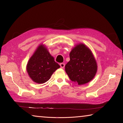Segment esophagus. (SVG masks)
I'll use <instances>...</instances> for the list:
<instances>
[{
	"label": "esophagus",
	"mask_w": 123,
	"mask_h": 123,
	"mask_svg": "<svg viewBox=\"0 0 123 123\" xmlns=\"http://www.w3.org/2000/svg\"><path fill=\"white\" fill-rule=\"evenodd\" d=\"M65 64H64V63H61L60 64L61 68H64L65 67Z\"/></svg>",
	"instance_id": "34e87169"
}]
</instances>
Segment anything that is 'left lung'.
<instances>
[{
  "instance_id": "8db88e82",
  "label": "left lung",
  "mask_w": 123,
  "mask_h": 123,
  "mask_svg": "<svg viewBox=\"0 0 123 123\" xmlns=\"http://www.w3.org/2000/svg\"><path fill=\"white\" fill-rule=\"evenodd\" d=\"M70 58L65 70L72 81L81 85L93 79L97 71V64L87 46L83 43L78 44L70 52Z\"/></svg>"
}]
</instances>
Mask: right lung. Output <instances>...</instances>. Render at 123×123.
<instances>
[{
    "label": "right lung",
    "instance_id": "add662e5",
    "mask_svg": "<svg viewBox=\"0 0 123 123\" xmlns=\"http://www.w3.org/2000/svg\"><path fill=\"white\" fill-rule=\"evenodd\" d=\"M60 67L43 45L39 46L29 59L27 66L29 75L34 82L43 84L50 79L55 71Z\"/></svg>",
    "mask_w": 123,
    "mask_h": 123
}]
</instances>
